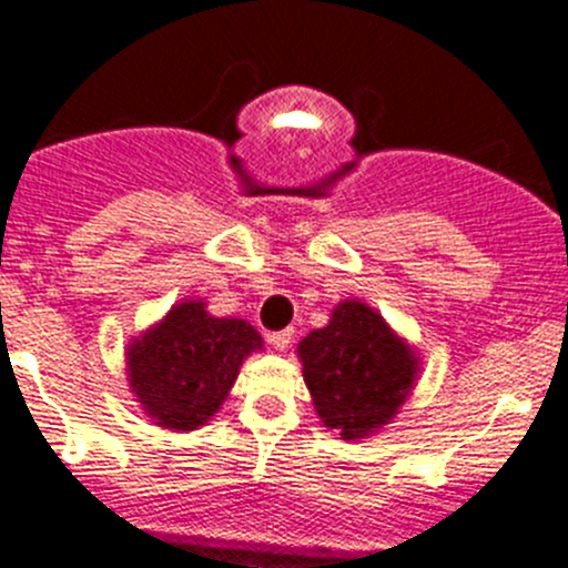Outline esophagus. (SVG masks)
I'll use <instances>...</instances> for the list:
<instances>
[{
    "instance_id": "34e87169",
    "label": "esophagus",
    "mask_w": 568,
    "mask_h": 568,
    "mask_svg": "<svg viewBox=\"0 0 568 568\" xmlns=\"http://www.w3.org/2000/svg\"><path fill=\"white\" fill-rule=\"evenodd\" d=\"M291 337H294V329H280L268 335V343H272V348H277V352H285V348L291 346Z\"/></svg>"
}]
</instances>
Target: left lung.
Instances as JSON below:
<instances>
[{
    "mask_svg": "<svg viewBox=\"0 0 568 568\" xmlns=\"http://www.w3.org/2000/svg\"><path fill=\"white\" fill-rule=\"evenodd\" d=\"M316 415L341 439H365L387 426L420 376V357L379 311L337 302L321 329L296 346Z\"/></svg>",
    "mask_w": 568,
    "mask_h": 568,
    "instance_id": "obj_1",
    "label": "left lung"
}]
</instances>
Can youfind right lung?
Masks as SVG:
<instances>
[{
  "label": "right lung",
  "instance_id": "right-lung-1",
  "mask_svg": "<svg viewBox=\"0 0 568 568\" xmlns=\"http://www.w3.org/2000/svg\"><path fill=\"white\" fill-rule=\"evenodd\" d=\"M263 337L244 318L211 316L203 300H183L125 346V379L156 426H205L236 385L239 368Z\"/></svg>",
  "mask_w": 568,
  "mask_h": 568
}]
</instances>
